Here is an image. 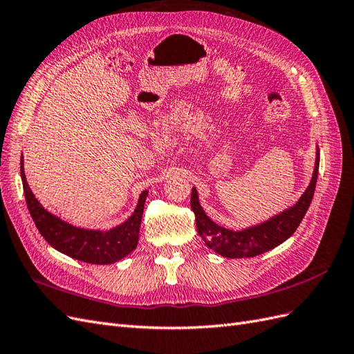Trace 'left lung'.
<instances>
[{
	"label": "left lung",
	"instance_id": "1",
	"mask_svg": "<svg viewBox=\"0 0 354 354\" xmlns=\"http://www.w3.org/2000/svg\"><path fill=\"white\" fill-rule=\"evenodd\" d=\"M319 171V151L316 153V162L312 181L306 189L301 198L298 199L294 207L285 209L261 224L243 229V230H229L214 223L205 211L202 209L198 192L192 189L190 207L195 212V221L199 236L205 242L208 248L217 254L227 257V259H243V257H255L266 251L273 250L274 246L285 242L297 230L303 217L313 199L316 181Z\"/></svg>",
	"mask_w": 354,
	"mask_h": 354
}]
</instances>
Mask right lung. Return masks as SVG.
Here are the masks:
<instances>
[{
    "label": "right lung",
    "instance_id": "add662e5",
    "mask_svg": "<svg viewBox=\"0 0 354 354\" xmlns=\"http://www.w3.org/2000/svg\"><path fill=\"white\" fill-rule=\"evenodd\" d=\"M20 176L24 181L26 205L37 229L53 248L75 260L91 264H112L133 252L138 243V232L143 216L147 190L142 192L131 217L111 230H88L75 227L50 214L32 194L20 159Z\"/></svg>",
    "mask_w": 354,
    "mask_h": 354
}]
</instances>
